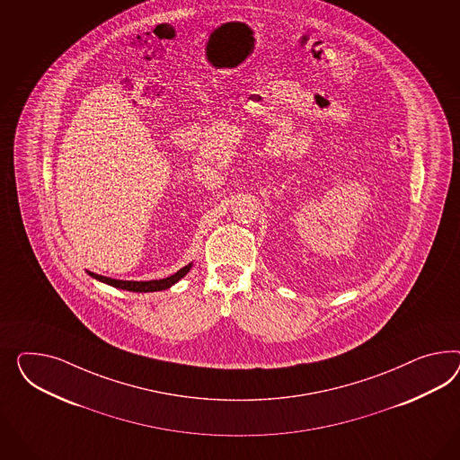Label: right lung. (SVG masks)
Returning <instances> with one entry per match:
<instances>
[{
    "label": "right lung",
    "instance_id": "add662e5",
    "mask_svg": "<svg viewBox=\"0 0 460 460\" xmlns=\"http://www.w3.org/2000/svg\"><path fill=\"white\" fill-rule=\"evenodd\" d=\"M190 268H192V262H189L187 266L181 268L177 273L169 276V278L152 279V281H122V279H112V278H107V276H102V274L90 273V271H87V273L92 278L99 279L102 283L113 286V288H120V289L134 291V293H152V291H162V289H167V288L175 285L179 279H182L189 273Z\"/></svg>",
    "mask_w": 460,
    "mask_h": 460
}]
</instances>
